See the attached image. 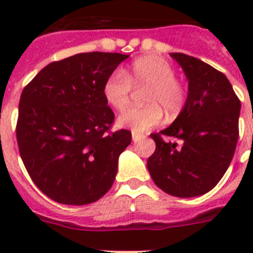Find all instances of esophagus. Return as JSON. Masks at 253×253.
Listing matches in <instances>:
<instances>
[{
    "label": "esophagus",
    "mask_w": 253,
    "mask_h": 253,
    "mask_svg": "<svg viewBox=\"0 0 253 253\" xmlns=\"http://www.w3.org/2000/svg\"><path fill=\"white\" fill-rule=\"evenodd\" d=\"M143 138H144L143 135L136 134V132H132V140H134V142H139V140H142Z\"/></svg>",
    "instance_id": "1"
}]
</instances>
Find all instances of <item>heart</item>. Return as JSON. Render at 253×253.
I'll use <instances>...</instances> for the list:
<instances>
[{"instance_id": "1", "label": "heart", "mask_w": 253, "mask_h": 253, "mask_svg": "<svg viewBox=\"0 0 253 253\" xmlns=\"http://www.w3.org/2000/svg\"><path fill=\"white\" fill-rule=\"evenodd\" d=\"M176 71L160 56H143L131 63L127 72L113 71L103 83V98L115 110H125L130 103L132 86L147 87L143 93L146 105L132 107L118 118V125L142 134L167 118L174 119L184 110L188 93L184 84L174 77Z\"/></svg>"}]
</instances>
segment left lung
Returning <instances> with one entry per match:
<instances>
[{"label": "left lung", "instance_id": "1", "mask_svg": "<svg viewBox=\"0 0 253 253\" xmlns=\"http://www.w3.org/2000/svg\"><path fill=\"white\" fill-rule=\"evenodd\" d=\"M170 56L186 75L188 98L168 128L151 134L156 150L147 168L163 192L190 198L210 192L227 170L239 138L242 105L223 73L185 53ZM163 136L178 138L181 146Z\"/></svg>", "mask_w": 253, "mask_h": 253}]
</instances>
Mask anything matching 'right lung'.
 I'll return each mask as SVG.
<instances>
[{"label":"right lung","mask_w":253,"mask_h":253,"mask_svg":"<svg viewBox=\"0 0 253 253\" xmlns=\"http://www.w3.org/2000/svg\"><path fill=\"white\" fill-rule=\"evenodd\" d=\"M128 55L77 53L53 61L26 85L17 142L31 180L59 204L87 205L114 182L128 130L110 131L114 113L103 98L106 77Z\"/></svg>","instance_id":"obj_1"}]
</instances>
